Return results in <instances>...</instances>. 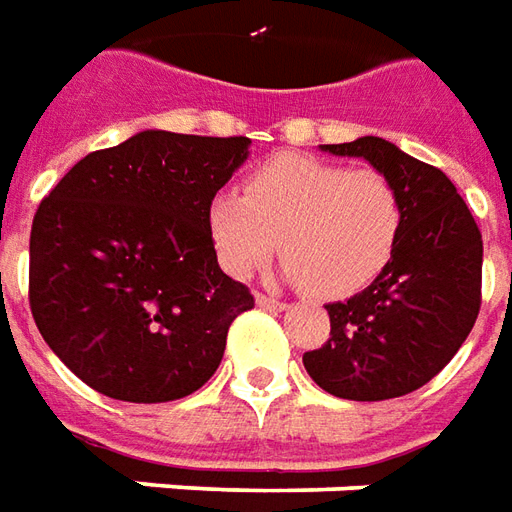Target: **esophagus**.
I'll return each instance as SVG.
<instances>
[{
  "label": "esophagus",
  "instance_id": "obj_1",
  "mask_svg": "<svg viewBox=\"0 0 512 512\" xmlns=\"http://www.w3.org/2000/svg\"><path fill=\"white\" fill-rule=\"evenodd\" d=\"M257 307H266V310H285L288 304L285 301L274 299V296H266V293H255Z\"/></svg>",
  "mask_w": 512,
  "mask_h": 512
}]
</instances>
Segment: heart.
Returning <instances> with one entry per match:
<instances>
[{
  "label": "heart",
  "instance_id": "heart-1",
  "mask_svg": "<svg viewBox=\"0 0 512 512\" xmlns=\"http://www.w3.org/2000/svg\"><path fill=\"white\" fill-rule=\"evenodd\" d=\"M403 230L389 175L285 153L255 169L244 197L216 194L208 233L227 274L244 279L279 252L282 274L321 299H343L384 271Z\"/></svg>",
  "mask_w": 512,
  "mask_h": 512
}]
</instances>
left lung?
<instances>
[{"label": "left lung", "mask_w": 512, "mask_h": 512, "mask_svg": "<svg viewBox=\"0 0 512 512\" xmlns=\"http://www.w3.org/2000/svg\"><path fill=\"white\" fill-rule=\"evenodd\" d=\"M321 150L365 158L389 175L403 200V230L373 285L326 304L332 334L304 354V367L321 389L345 400L408 395L441 373L472 332L483 235L452 180L392 142L359 136Z\"/></svg>", "instance_id": "left-lung-1"}]
</instances>
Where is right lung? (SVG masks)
Segmentation results:
<instances>
[{"mask_svg": "<svg viewBox=\"0 0 512 512\" xmlns=\"http://www.w3.org/2000/svg\"><path fill=\"white\" fill-rule=\"evenodd\" d=\"M246 136L139 131L84 156L43 197L29 235V307L43 340L95 392L167 403L222 362L255 299L216 263L208 205Z\"/></svg>", "mask_w": 512, "mask_h": 512, "instance_id": "right-lung-1", "label": "right lung"}]
</instances>
